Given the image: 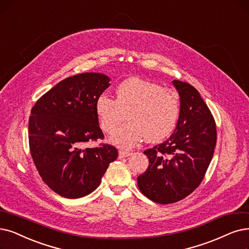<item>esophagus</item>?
I'll list each match as a JSON object with an SVG mask.
<instances>
[{
	"mask_svg": "<svg viewBox=\"0 0 249 249\" xmlns=\"http://www.w3.org/2000/svg\"><path fill=\"white\" fill-rule=\"evenodd\" d=\"M132 153L128 152V151H124V150H121L118 152V157L119 158H125V157H128Z\"/></svg>",
	"mask_w": 249,
	"mask_h": 249,
	"instance_id": "1",
	"label": "esophagus"
}]
</instances>
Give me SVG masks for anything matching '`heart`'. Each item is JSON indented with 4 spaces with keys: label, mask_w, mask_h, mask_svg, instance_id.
Listing matches in <instances>:
<instances>
[{
    "label": "heart",
    "mask_w": 249,
    "mask_h": 249,
    "mask_svg": "<svg viewBox=\"0 0 249 249\" xmlns=\"http://www.w3.org/2000/svg\"><path fill=\"white\" fill-rule=\"evenodd\" d=\"M95 110L102 130L111 134L128 113L130 121L109 139L121 148H132L144 138L155 143L170 136L180 115V98L172 89L139 77L124 81L116 100L107 94L97 98Z\"/></svg>",
    "instance_id": "1"
}]
</instances>
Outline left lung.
I'll use <instances>...</instances> for the list:
<instances>
[{
    "label": "left lung",
    "mask_w": 249,
    "mask_h": 249,
    "mask_svg": "<svg viewBox=\"0 0 249 249\" xmlns=\"http://www.w3.org/2000/svg\"><path fill=\"white\" fill-rule=\"evenodd\" d=\"M172 83L180 97L175 132L144 152L149 166L137 178L140 191L160 204L182 200L199 186L216 143L214 119L199 92L187 83Z\"/></svg>",
    "instance_id": "1"
}]
</instances>
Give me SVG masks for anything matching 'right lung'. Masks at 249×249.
Wrapping results in <instances>:
<instances>
[{
    "label": "right lung",
    "mask_w": 249,
    "mask_h": 249,
    "mask_svg": "<svg viewBox=\"0 0 249 249\" xmlns=\"http://www.w3.org/2000/svg\"><path fill=\"white\" fill-rule=\"evenodd\" d=\"M103 73L69 76L38 99L28 123V140L36 170L50 189L75 199L96 190L116 148H84L102 139L95 110L97 98L110 86Z\"/></svg>",
    "instance_id": "add662e5"
}]
</instances>
